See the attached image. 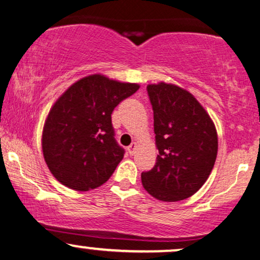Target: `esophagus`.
Wrapping results in <instances>:
<instances>
[{
	"label": "esophagus",
	"mask_w": 260,
	"mask_h": 260,
	"mask_svg": "<svg viewBox=\"0 0 260 260\" xmlns=\"http://www.w3.org/2000/svg\"><path fill=\"white\" fill-rule=\"evenodd\" d=\"M136 148H137V143H136V142H133V143H131V145L129 146V147H127V152H129V154H130V155H134V154H135Z\"/></svg>",
	"instance_id": "esophagus-1"
}]
</instances>
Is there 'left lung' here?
Listing matches in <instances>:
<instances>
[{
    "instance_id": "8db88e82",
    "label": "left lung",
    "mask_w": 260,
    "mask_h": 260,
    "mask_svg": "<svg viewBox=\"0 0 260 260\" xmlns=\"http://www.w3.org/2000/svg\"><path fill=\"white\" fill-rule=\"evenodd\" d=\"M147 93L159 154L155 166L141 174L142 185L159 201H182L202 187L214 167L218 153L214 123L201 103L176 85H148Z\"/></svg>"
}]
</instances>
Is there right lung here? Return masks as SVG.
Returning <instances> with one entry per match:
<instances>
[{
    "instance_id": "add662e5",
    "label": "right lung",
    "mask_w": 260,
    "mask_h": 260,
    "mask_svg": "<svg viewBox=\"0 0 260 260\" xmlns=\"http://www.w3.org/2000/svg\"><path fill=\"white\" fill-rule=\"evenodd\" d=\"M139 85L94 74L73 84L54 103L42 131V152L52 175L76 191L99 187L124 157L114 139L112 113Z\"/></svg>"
}]
</instances>
